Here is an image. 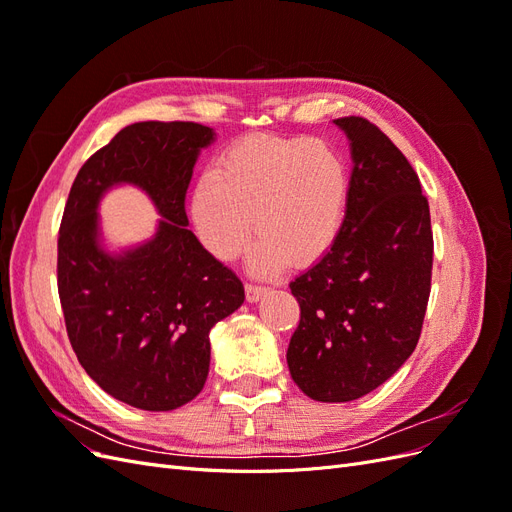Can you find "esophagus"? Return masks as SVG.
<instances>
[{
  "label": "esophagus",
  "instance_id": "obj_1",
  "mask_svg": "<svg viewBox=\"0 0 512 512\" xmlns=\"http://www.w3.org/2000/svg\"><path fill=\"white\" fill-rule=\"evenodd\" d=\"M269 290V286H260V284H245V294H247V301H258L262 294H265Z\"/></svg>",
  "mask_w": 512,
  "mask_h": 512
}]
</instances>
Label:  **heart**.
Returning <instances> with one entry per match:
<instances>
[{
    "label": "heart",
    "instance_id": "b5f03b06",
    "mask_svg": "<svg viewBox=\"0 0 512 512\" xmlns=\"http://www.w3.org/2000/svg\"><path fill=\"white\" fill-rule=\"evenodd\" d=\"M350 192L346 160L322 138L252 136L230 145L192 192L198 239L220 260L252 235V269L273 273L286 258L322 254L344 224Z\"/></svg>",
    "mask_w": 512,
    "mask_h": 512
}]
</instances>
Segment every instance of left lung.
I'll return each instance as SVG.
<instances>
[{
  "instance_id": "left-lung-1",
  "label": "left lung",
  "mask_w": 512,
  "mask_h": 512,
  "mask_svg": "<svg viewBox=\"0 0 512 512\" xmlns=\"http://www.w3.org/2000/svg\"><path fill=\"white\" fill-rule=\"evenodd\" d=\"M350 138L346 218L331 250L290 282L301 307L286 361L324 404L371 393L406 363L431 292L433 232L416 170L363 117L335 119Z\"/></svg>"
}]
</instances>
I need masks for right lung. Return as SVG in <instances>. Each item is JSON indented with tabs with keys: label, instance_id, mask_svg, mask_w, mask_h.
Returning <instances> with one entry per match:
<instances>
[{
	"label": "right lung",
	"instance_id": "right-lung-1",
	"mask_svg": "<svg viewBox=\"0 0 512 512\" xmlns=\"http://www.w3.org/2000/svg\"><path fill=\"white\" fill-rule=\"evenodd\" d=\"M213 130L194 121L123 128L76 175L57 237V290L76 359L123 404L166 412L192 401L209 374V331L245 299L237 273L213 258L185 215L198 151ZM134 182L165 220L121 257L97 245V200Z\"/></svg>",
	"mask_w": 512,
	"mask_h": 512
}]
</instances>
